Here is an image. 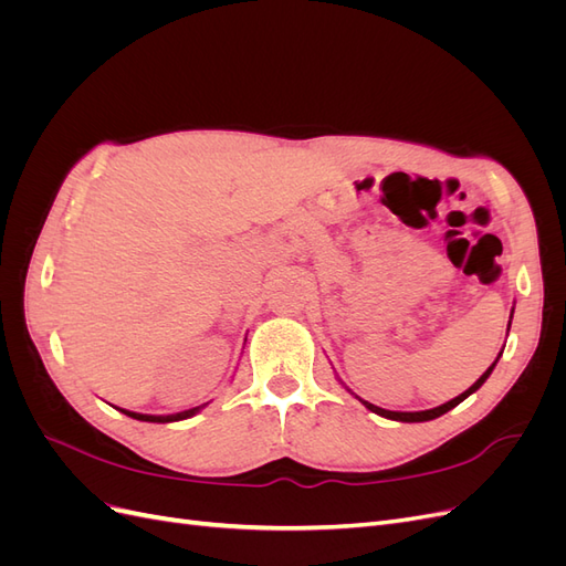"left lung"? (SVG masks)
<instances>
[{"mask_svg": "<svg viewBox=\"0 0 566 566\" xmlns=\"http://www.w3.org/2000/svg\"><path fill=\"white\" fill-rule=\"evenodd\" d=\"M510 318H512V314H510ZM503 354V352H501ZM501 354H499V358H501ZM499 358H495V361L486 368V373L482 375V378H479L470 389H465L460 394V397H455V399H451V401H447V403H441V406H437V408H430V410H416V413H399V410H385V408H380V406H373V403H368V401H364V399H358L361 401L368 410H373V413H378V416H382V418H389V420H399V422H427V420H434V418H439V416H443V413H449L451 408H455L460 401H465L472 391H476L479 387H482L484 382H486V378L491 375V370L495 368V364H499Z\"/></svg>", "mask_w": 566, "mask_h": 566, "instance_id": "left-lung-1", "label": "left lung"}]
</instances>
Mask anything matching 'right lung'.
<instances>
[{"instance_id":"right-lung-1","label":"right lung","mask_w":566,"mask_h":566,"mask_svg":"<svg viewBox=\"0 0 566 566\" xmlns=\"http://www.w3.org/2000/svg\"><path fill=\"white\" fill-rule=\"evenodd\" d=\"M200 408H202V406L188 408V410H181V413H172V416H144V413H134V410H125V408H119V410H123L125 416H129V418H134V420H144V422H177V420H186V418L196 416Z\"/></svg>"}]
</instances>
